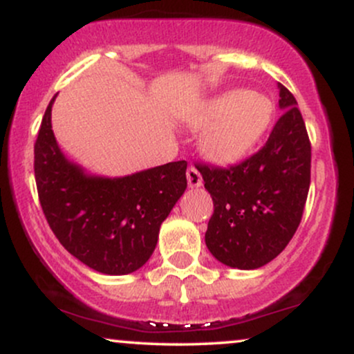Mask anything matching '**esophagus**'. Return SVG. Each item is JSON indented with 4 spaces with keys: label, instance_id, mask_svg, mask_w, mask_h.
Segmentation results:
<instances>
[{
    "label": "esophagus",
    "instance_id": "esophagus-1",
    "mask_svg": "<svg viewBox=\"0 0 354 354\" xmlns=\"http://www.w3.org/2000/svg\"><path fill=\"white\" fill-rule=\"evenodd\" d=\"M186 180H188L189 188H200L203 185L201 174L196 168H194V166H189L188 168V171H186Z\"/></svg>",
    "mask_w": 354,
    "mask_h": 354
}]
</instances>
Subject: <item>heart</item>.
<instances>
[{
  "mask_svg": "<svg viewBox=\"0 0 354 354\" xmlns=\"http://www.w3.org/2000/svg\"><path fill=\"white\" fill-rule=\"evenodd\" d=\"M274 104L248 89H230L201 104L191 116L194 129H205L200 148L216 165H233L248 156L270 129Z\"/></svg>",
  "mask_w": 354,
  "mask_h": 354,
  "instance_id": "1",
  "label": "heart"
}]
</instances>
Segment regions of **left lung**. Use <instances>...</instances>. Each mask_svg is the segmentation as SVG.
Instances as JSON below:
<instances>
[{
	"label": "left lung",
	"mask_w": 354,
	"mask_h": 354,
	"mask_svg": "<svg viewBox=\"0 0 354 354\" xmlns=\"http://www.w3.org/2000/svg\"><path fill=\"white\" fill-rule=\"evenodd\" d=\"M281 118L266 145L230 168L200 165L214 213L205 241L223 265L256 270L286 248L301 221L311 180V145L295 96L278 83Z\"/></svg>",
	"instance_id": "1"
}]
</instances>
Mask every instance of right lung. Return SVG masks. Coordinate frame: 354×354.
Instances as JSON below:
<instances>
[{"label":"right lung","mask_w":354,"mask_h":354,"mask_svg":"<svg viewBox=\"0 0 354 354\" xmlns=\"http://www.w3.org/2000/svg\"><path fill=\"white\" fill-rule=\"evenodd\" d=\"M55 98L35 143V178L48 225L61 245L91 270L133 273L153 254L161 223L185 193L188 163L173 161L120 178L88 173L56 143Z\"/></svg>","instance_id":"right-lung-1"}]
</instances>
